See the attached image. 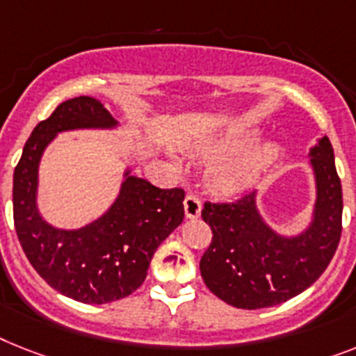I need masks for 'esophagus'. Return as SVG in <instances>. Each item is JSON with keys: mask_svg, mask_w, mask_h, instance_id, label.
Wrapping results in <instances>:
<instances>
[{"mask_svg": "<svg viewBox=\"0 0 356 356\" xmlns=\"http://www.w3.org/2000/svg\"><path fill=\"white\" fill-rule=\"evenodd\" d=\"M185 218H198L202 213V202L196 195H187L184 200Z\"/></svg>", "mask_w": 356, "mask_h": 356, "instance_id": "34e87169", "label": "esophagus"}]
</instances>
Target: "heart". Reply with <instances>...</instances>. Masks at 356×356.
I'll return each mask as SVG.
<instances>
[{"label":"heart","instance_id":"1","mask_svg":"<svg viewBox=\"0 0 356 356\" xmlns=\"http://www.w3.org/2000/svg\"><path fill=\"white\" fill-rule=\"evenodd\" d=\"M254 142V136H242V138H229L224 142L216 143L214 147H211L207 154L211 158H224L231 156L234 152L243 151L245 147H249ZM278 158V149L275 145H264L260 149H257L254 152L248 154L245 158L238 161H229L224 165H218L216 169H213L211 172V185H213L214 191L218 193H234V191H240L242 187L251 184L254 178L262 171H266L267 167L271 165L273 161Z\"/></svg>","mask_w":356,"mask_h":356}]
</instances>
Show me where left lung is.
<instances>
[{
	"label": "left lung",
	"instance_id": "8db88e82",
	"mask_svg": "<svg viewBox=\"0 0 356 356\" xmlns=\"http://www.w3.org/2000/svg\"><path fill=\"white\" fill-rule=\"evenodd\" d=\"M316 198L309 225L277 233L262 218L257 193L233 204H207L202 218L213 240L200 260L205 286L240 309H262L300 295L330 266L342 234V185L330 138L309 149Z\"/></svg>",
	"mask_w": 356,
	"mask_h": 356
}]
</instances>
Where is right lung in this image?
<instances>
[{
    "instance_id": "obj_1",
    "label": "right lung",
    "mask_w": 356,
    "mask_h": 356,
    "mask_svg": "<svg viewBox=\"0 0 356 356\" xmlns=\"http://www.w3.org/2000/svg\"><path fill=\"white\" fill-rule=\"evenodd\" d=\"M118 125L99 99H67L34 127L14 169V225L29 262L49 286L83 304H107L134 293L158 245L184 220V191L160 189L131 175V167L114 204L90 224L60 229L41 216L38 171L49 143L60 132Z\"/></svg>"
}]
</instances>
